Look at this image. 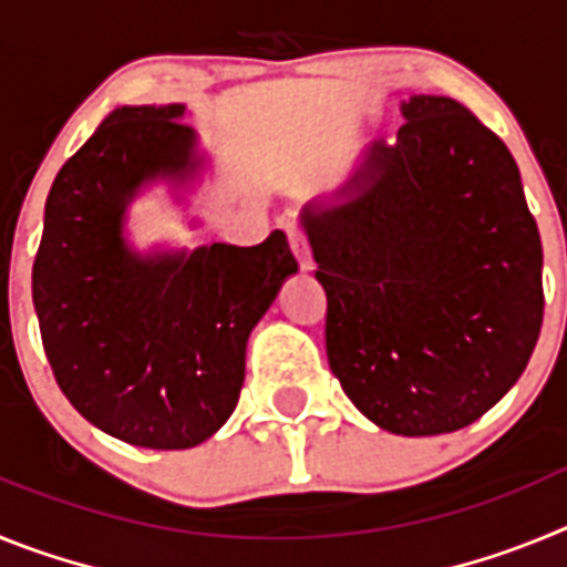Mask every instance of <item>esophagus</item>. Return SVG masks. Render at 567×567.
<instances>
[{
	"instance_id": "34e87169",
	"label": "esophagus",
	"mask_w": 567,
	"mask_h": 567,
	"mask_svg": "<svg viewBox=\"0 0 567 567\" xmlns=\"http://www.w3.org/2000/svg\"><path fill=\"white\" fill-rule=\"evenodd\" d=\"M287 235H289V244H292V252L295 258H298L300 269L307 272V269H312V252H309V244H307V235H303V229L298 227V224H287Z\"/></svg>"
}]
</instances>
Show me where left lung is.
Wrapping results in <instances>:
<instances>
[{"label":"left lung","mask_w":567,"mask_h":567,"mask_svg":"<svg viewBox=\"0 0 567 567\" xmlns=\"http://www.w3.org/2000/svg\"><path fill=\"white\" fill-rule=\"evenodd\" d=\"M300 224L327 289V354L380 429L432 437L499 403L543 327V244L514 155L449 96L403 102Z\"/></svg>","instance_id":"1"}]
</instances>
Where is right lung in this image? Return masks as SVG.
<instances>
[{"label": "right lung", "instance_id": "right-lung-1", "mask_svg": "<svg viewBox=\"0 0 567 567\" xmlns=\"http://www.w3.org/2000/svg\"><path fill=\"white\" fill-rule=\"evenodd\" d=\"M184 104L115 107L59 169L33 260V307L59 389L142 449H193L238 405L247 340L298 272L287 235L142 255L124 215L144 184L204 167Z\"/></svg>", "mask_w": 567, "mask_h": 567}]
</instances>
